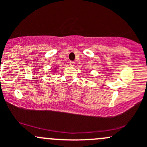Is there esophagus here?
Segmentation results:
<instances>
[{
  "instance_id": "esophagus-1",
  "label": "esophagus",
  "mask_w": 147,
  "mask_h": 147,
  "mask_svg": "<svg viewBox=\"0 0 147 147\" xmlns=\"http://www.w3.org/2000/svg\"><path fill=\"white\" fill-rule=\"evenodd\" d=\"M69 63H70V65H71V66H74V65H75V63L74 62V61H70Z\"/></svg>"
}]
</instances>
